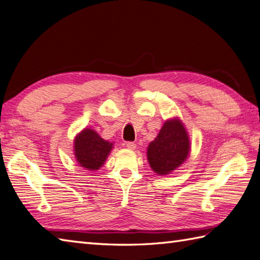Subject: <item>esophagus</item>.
<instances>
[{
  "instance_id": "34e87169",
  "label": "esophagus",
  "mask_w": 260,
  "mask_h": 260,
  "mask_svg": "<svg viewBox=\"0 0 260 260\" xmlns=\"http://www.w3.org/2000/svg\"><path fill=\"white\" fill-rule=\"evenodd\" d=\"M125 147L128 148V149H130V150H135L136 149V147H137V145L135 144V142H131V141H128L125 144Z\"/></svg>"
}]
</instances>
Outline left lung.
Returning <instances> with one entry per match:
<instances>
[{"mask_svg":"<svg viewBox=\"0 0 260 260\" xmlns=\"http://www.w3.org/2000/svg\"><path fill=\"white\" fill-rule=\"evenodd\" d=\"M189 139L182 121L174 118L164 123L156 139L147 149V159L152 171L167 175L186 160L189 153Z\"/></svg>","mask_w":260,"mask_h":260,"instance_id":"1","label":"left lung"}]
</instances>
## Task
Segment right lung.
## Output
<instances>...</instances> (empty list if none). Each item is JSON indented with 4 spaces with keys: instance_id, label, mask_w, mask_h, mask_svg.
<instances>
[{
    "instance_id": "add662e5",
    "label": "right lung",
    "mask_w": 260,
    "mask_h": 260,
    "mask_svg": "<svg viewBox=\"0 0 260 260\" xmlns=\"http://www.w3.org/2000/svg\"><path fill=\"white\" fill-rule=\"evenodd\" d=\"M113 144L104 140L98 132L92 129H84L74 141V152L77 162L88 171H98L107 160Z\"/></svg>"
}]
</instances>
